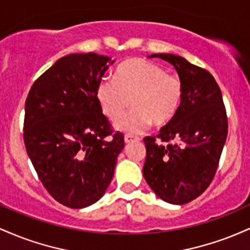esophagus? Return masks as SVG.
I'll list each match as a JSON object with an SVG mask.
<instances>
[{
	"label": "esophagus",
	"instance_id": "obj_1",
	"mask_svg": "<svg viewBox=\"0 0 250 250\" xmlns=\"http://www.w3.org/2000/svg\"><path fill=\"white\" fill-rule=\"evenodd\" d=\"M137 140L139 139H136V137H133V136H130V135H125V142L127 143H131V142H134V141H137Z\"/></svg>",
	"mask_w": 250,
	"mask_h": 250
}]
</instances>
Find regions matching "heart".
Masks as SVG:
<instances>
[{
    "label": "heart",
    "instance_id": "1",
    "mask_svg": "<svg viewBox=\"0 0 250 250\" xmlns=\"http://www.w3.org/2000/svg\"><path fill=\"white\" fill-rule=\"evenodd\" d=\"M182 83L155 63L129 59L117 67L115 81L103 79L96 88L101 110L111 121L125 115L128 100L134 109L115 125V129L130 135L142 134L150 127L165 125L174 119L182 101Z\"/></svg>",
    "mask_w": 250,
    "mask_h": 250
}]
</instances>
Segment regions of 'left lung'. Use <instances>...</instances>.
Returning a JSON list of instances; mask_svg holds the SVG:
<instances>
[{
  "label": "left lung",
  "instance_id": "left-lung-1",
  "mask_svg": "<svg viewBox=\"0 0 250 250\" xmlns=\"http://www.w3.org/2000/svg\"><path fill=\"white\" fill-rule=\"evenodd\" d=\"M170 63L182 83L176 115L156 137H145L143 176L155 195L185 205L210 185L225 147L228 122L222 94L210 73L174 54H153ZM158 142L156 143V141Z\"/></svg>",
  "mask_w": 250,
  "mask_h": 250
}]
</instances>
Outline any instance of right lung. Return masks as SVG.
<instances>
[{
  "label": "right lung",
  "instance_id": "1",
  "mask_svg": "<svg viewBox=\"0 0 250 250\" xmlns=\"http://www.w3.org/2000/svg\"><path fill=\"white\" fill-rule=\"evenodd\" d=\"M115 60L95 53L63 56L31 87L24 108L27 154L57 202L81 209L97 202L125 148L96 100V88Z\"/></svg>",
  "mask_w": 250,
  "mask_h": 250
}]
</instances>
